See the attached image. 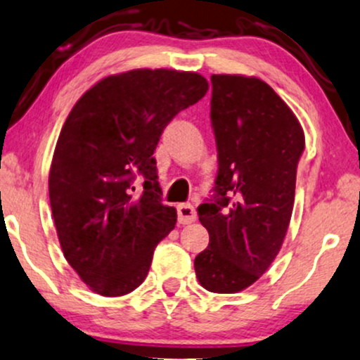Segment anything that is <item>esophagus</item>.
<instances>
[{
  "mask_svg": "<svg viewBox=\"0 0 360 360\" xmlns=\"http://www.w3.org/2000/svg\"><path fill=\"white\" fill-rule=\"evenodd\" d=\"M195 217H198V214H195L194 206H191V204H179L177 206V221L181 224H191V222L195 221Z\"/></svg>",
  "mask_w": 360,
  "mask_h": 360,
  "instance_id": "34e87169",
  "label": "esophagus"
}]
</instances>
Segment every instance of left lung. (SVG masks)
<instances>
[{
    "label": "left lung",
    "mask_w": 360,
    "mask_h": 360,
    "mask_svg": "<svg viewBox=\"0 0 360 360\" xmlns=\"http://www.w3.org/2000/svg\"><path fill=\"white\" fill-rule=\"evenodd\" d=\"M211 81L219 171L216 198L198 207L209 245L194 269L209 292L234 294L254 284L281 251L306 138L292 109L262 79L212 75Z\"/></svg>",
    "instance_id": "obj_1"
}]
</instances>
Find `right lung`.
<instances>
[{"instance_id":"obj_1","label":"right lung","mask_w":360,"mask_h":360,"mask_svg":"<svg viewBox=\"0 0 360 360\" xmlns=\"http://www.w3.org/2000/svg\"><path fill=\"white\" fill-rule=\"evenodd\" d=\"M199 72L131 70L98 81L68 115L49 169V202L66 261L93 292L129 294L146 279L154 248L174 229L161 202L159 136L207 93ZM136 175L145 177L141 196Z\"/></svg>"}]
</instances>
